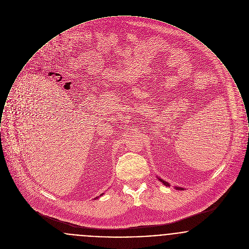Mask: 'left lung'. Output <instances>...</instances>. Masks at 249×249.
<instances>
[{
  "label": "left lung",
  "instance_id": "left-lung-1",
  "mask_svg": "<svg viewBox=\"0 0 249 249\" xmlns=\"http://www.w3.org/2000/svg\"><path fill=\"white\" fill-rule=\"evenodd\" d=\"M157 178H158V177H157ZM158 180H159L160 182H162L163 184H165L166 186H170V183H168V182H166V181H164V180H162L161 178H158ZM175 189H176V190H183V188L179 187V186H175Z\"/></svg>",
  "mask_w": 249,
  "mask_h": 249
}]
</instances>
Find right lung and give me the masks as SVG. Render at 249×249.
I'll return each instance as SVG.
<instances>
[{
  "label": "right lung",
  "instance_id": "obj_1",
  "mask_svg": "<svg viewBox=\"0 0 249 249\" xmlns=\"http://www.w3.org/2000/svg\"><path fill=\"white\" fill-rule=\"evenodd\" d=\"M103 194H104V193H102L100 196H103ZM98 197H99V196H96V197H95V199H96V198H98Z\"/></svg>",
  "mask_w": 249,
  "mask_h": 249
}]
</instances>
